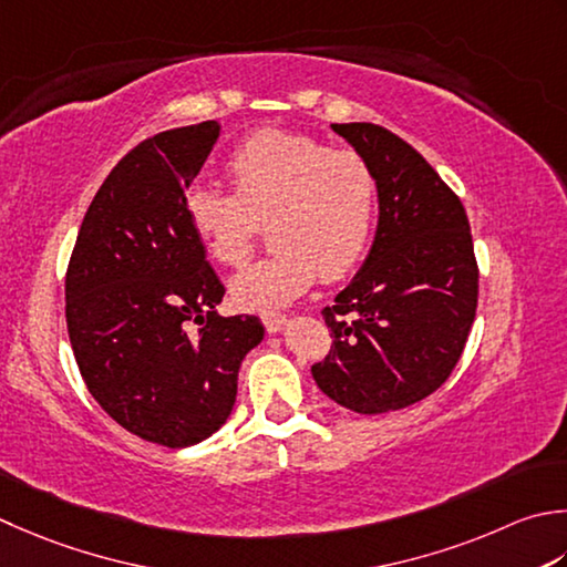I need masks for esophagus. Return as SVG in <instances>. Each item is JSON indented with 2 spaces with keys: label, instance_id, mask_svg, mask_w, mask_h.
Returning <instances> with one entry per match:
<instances>
[{
  "label": "esophagus",
  "instance_id": "esophagus-1",
  "mask_svg": "<svg viewBox=\"0 0 567 567\" xmlns=\"http://www.w3.org/2000/svg\"><path fill=\"white\" fill-rule=\"evenodd\" d=\"M262 324L268 329V334H277V331H282L287 324V317L280 312H265L262 315Z\"/></svg>",
  "mask_w": 567,
  "mask_h": 567
}]
</instances>
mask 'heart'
Wrapping results in <instances>:
<instances>
[{
  "mask_svg": "<svg viewBox=\"0 0 567 567\" xmlns=\"http://www.w3.org/2000/svg\"><path fill=\"white\" fill-rule=\"evenodd\" d=\"M226 174L233 194L198 182L186 192L184 208L196 238L220 265L246 260L258 224L268 226L270 255L230 280L238 307H285L317 275L337 282L363 258L375 216V174L359 152L262 127L230 152Z\"/></svg>",
  "mask_w": 567,
  "mask_h": 567,
  "instance_id": "heart-1",
  "label": "heart"
}]
</instances>
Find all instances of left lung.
Segmentation results:
<instances>
[{"mask_svg":"<svg viewBox=\"0 0 567 567\" xmlns=\"http://www.w3.org/2000/svg\"><path fill=\"white\" fill-rule=\"evenodd\" d=\"M371 164L379 226L357 277L324 307L331 351L312 365L319 391L361 415L423 401L467 343L480 270L464 206L391 130L331 125Z\"/></svg>","mask_w":567,"mask_h":567,"instance_id":"obj_1","label":"left lung"}]
</instances>
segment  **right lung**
Returning a JSON list of instances; mask_svg holds the SVG:
<instances>
[{
  "label": "right lung",
  "mask_w": 567,
  "mask_h": 567,
  "mask_svg": "<svg viewBox=\"0 0 567 567\" xmlns=\"http://www.w3.org/2000/svg\"><path fill=\"white\" fill-rule=\"evenodd\" d=\"M216 120L166 130L117 162L87 206L65 275L73 357L100 408L132 435L196 445L226 423L258 317L226 295L184 196L218 142Z\"/></svg>",
  "instance_id": "1"
}]
</instances>
